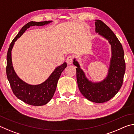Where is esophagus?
<instances>
[{
    "instance_id": "obj_1",
    "label": "esophagus",
    "mask_w": 134,
    "mask_h": 134,
    "mask_svg": "<svg viewBox=\"0 0 134 134\" xmlns=\"http://www.w3.org/2000/svg\"><path fill=\"white\" fill-rule=\"evenodd\" d=\"M72 60H73V57L72 55L68 56L66 59V62L67 63V64H71L72 63Z\"/></svg>"
}]
</instances>
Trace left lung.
<instances>
[{"label":"left lung","mask_w":134,"mask_h":134,"mask_svg":"<svg viewBox=\"0 0 134 134\" xmlns=\"http://www.w3.org/2000/svg\"><path fill=\"white\" fill-rule=\"evenodd\" d=\"M95 26L96 32L108 40L111 45L112 56L107 76L103 80L93 82L86 77L76 58L73 60V64L77 67V81L83 96L93 102L104 103L114 97L121 89L125 72V62L124 49L115 34L100 20H96Z\"/></svg>","instance_id":"obj_1"}]
</instances>
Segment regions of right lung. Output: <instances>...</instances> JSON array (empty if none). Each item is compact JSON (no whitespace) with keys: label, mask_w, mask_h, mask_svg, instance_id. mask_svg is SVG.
Wrapping results in <instances>:
<instances>
[{"label":"right lung","mask_w":134,"mask_h":134,"mask_svg":"<svg viewBox=\"0 0 134 134\" xmlns=\"http://www.w3.org/2000/svg\"><path fill=\"white\" fill-rule=\"evenodd\" d=\"M53 21L34 22L31 21L22 27L21 31L10 44L7 53L6 74L13 93L18 99L28 105L32 106H42L48 103L53 98L55 92L58 79L65 67L67 63L64 62L57 67L49 77L44 82L37 85H29L21 80L15 71L12 62V50L15 42L32 26H44Z\"/></svg>","instance_id":"right-lung-1"}]
</instances>
